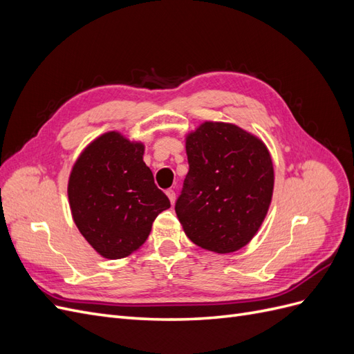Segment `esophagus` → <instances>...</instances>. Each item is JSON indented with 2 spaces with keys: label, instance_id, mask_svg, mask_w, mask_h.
<instances>
[{
  "label": "esophagus",
  "instance_id": "esophagus-1",
  "mask_svg": "<svg viewBox=\"0 0 354 354\" xmlns=\"http://www.w3.org/2000/svg\"><path fill=\"white\" fill-rule=\"evenodd\" d=\"M165 194H167V196H168L169 202H171V203H174V201H176V192H174L173 189H168V190L165 192Z\"/></svg>",
  "mask_w": 354,
  "mask_h": 354
}]
</instances>
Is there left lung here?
Masks as SVG:
<instances>
[{
  "instance_id": "left-lung-1",
  "label": "left lung",
  "mask_w": 354,
  "mask_h": 354,
  "mask_svg": "<svg viewBox=\"0 0 354 354\" xmlns=\"http://www.w3.org/2000/svg\"><path fill=\"white\" fill-rule=\"evenodd\" d=\"M186 153L189 173L176 203L186 236L217 254L243 248L261 227L272 202L269 149L238 125L205 121L186 134Z\"/></svg>"
}]
</instances>
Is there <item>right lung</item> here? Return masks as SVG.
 <instances>
[{
	"instance_id": "obj_1",
	"label": "right lung",
	"mask_w": 354,
	"mask_h": 354,
	"mask_svg": "<svg viewBox=\"0 0 354 354\" xmlns=\"http://www.w3.org/2000/svg\"><path fill=\"white\" fill-rule=\"evenodd\" d=\"M145 145L108 131L87 145L71 169L72 218L91 248L120 260L142 248L169 201L153 181Z\"/></svg>"
}]
</instances>
